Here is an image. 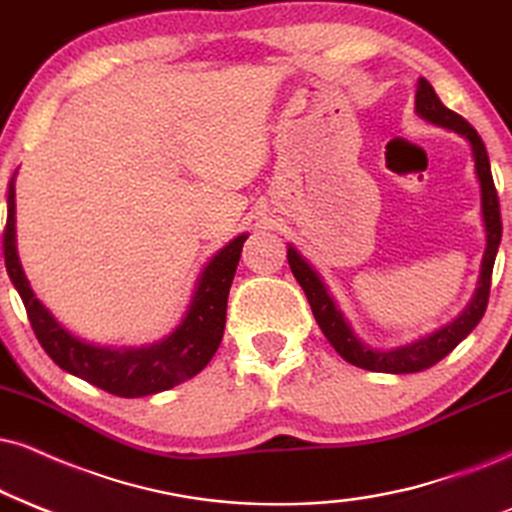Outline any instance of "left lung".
Here are the masks:
<instances>
[{
	"instance_id": "1",
	"label": "left lung",
	"mask_w": 512,
	"mask_h": 512,
	"mask_svg": "<svg viewBox=\"0 0 512 512\" xmlns=\"http://www.w3.org/2000/svg\"><path fill=\"white\" fill-rule=\"evenodd\" d=\"M415 113L420 118H425L427 123L439 125V128L458 132L460 137L470 142L472 147V159H475V173L479 180V189H482V220L484 230H487V251L482 258V270H479V282L475 289V296L470 299L468 308L458 315L453 323H449L441 330L427 334V337L418 339V342L396 346V349H372L370 344L361 342L351 330V325L346 323L344 313L339 311L334 299L327 292L323 277L315 273V268L306 261L294 246L287 249V261L289 268L299 282L301 289L306 292L308 304L315 315V323L320 325V330L327 337V342L334 346V351L344 358L346 363L356 365V368L372 370V372H391V375H406V372H420L432 368L434 363H439L441 358L449 356L456 346L463 342L468 334L475 330L479 320H482L484 311L489 304V289H491V270H494L496 251L501 244V208H498V194L494 187V178H491V166L487 147H484L482 137L477 135V130L465 121L463 116H458L456 111L446 109L441 104V99L434 92V87L425 78L418 80V92H415Z\"/></svg>"
}]
</instances>
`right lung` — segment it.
I'll list each match as a JSON object with an SVG mask.
<instances>
[{
  "label": "right lung",
  "mask_w": 512,
  "mask_h": 512,
  "mask_svg": "<svg viewBox=\"0 0 512 512\" xmlns=\"http://www.w3.org/2000/svg\"><path fill=\"white\" fill-rule=\"evenodd\" d=\"M14 180L16 173L9 182V197H6L9 216H6L2 237L6 273L14 282L16 292L21 294L37 342L61 370L71 372L109 394L137 399V396L159 394V391L175 387L206 368L223 339L227 294H230L239 254H242V246L249 235L235 237L206 263L185 318L166 339L140 346V349H132V346L130 349H113V346L90 344L68 332L30 289L16 251Z\"/></svg>",
  "instance_id": "add662e5"
}]
</instances>
